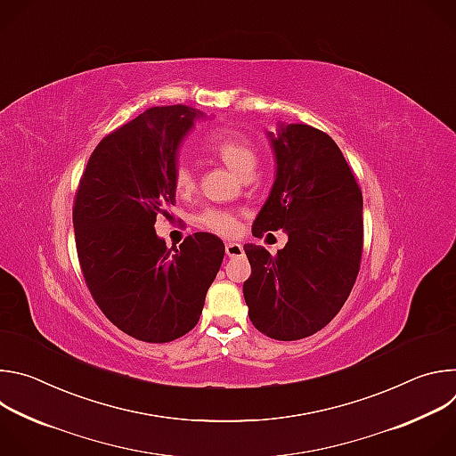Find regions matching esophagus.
Returning <instances> with one entry per match:
<instances>
[{
  "label": "esophagus",
  "instance_id": "obj_1",
  "mask_svg": "<svg viewBox=\"0 0 456 456\" xmlns=\"http://www.w3.org/2000/svg\"><path fill=\"white\" fill-rule=\"evenodd\" d=\"M225 252L229 257H240V256H243V245L231 241L225 245Z\"/></svg>",
  "mask_w": 456,
  "mask_h": 456
}]
</instances>
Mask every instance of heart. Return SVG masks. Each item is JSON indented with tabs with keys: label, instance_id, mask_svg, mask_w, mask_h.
Instances as JSON below:
<instances>
[{
	"label": "heart",
	"instance_id": "1",
	"mask_svg": "<svg viewBox=\"0 0 456 456\" xmlns=\"http://www.w3.org/2000/svg\"><path fill=\"white\" fill-rule=\"evenodd\" d=\"M204 150L215 159L222 160L227 167L236 171L241 176H248L257 162L256 150L252 142L236 134V132H213L204 139ZM197 178H194L192 169L180 162L173 171V187L180 197H187L192 192ZM199 224L220 236H234L238 232V218L225 209H208L199 216Z\"/></svg>",
	"mask_w": 456,
	"mask_h": 456
}]
</instances>
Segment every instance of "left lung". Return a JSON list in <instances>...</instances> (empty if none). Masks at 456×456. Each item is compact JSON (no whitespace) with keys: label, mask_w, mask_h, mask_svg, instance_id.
Returning a JSON list of instances; mask_svg holds the SVG:
<instances>
[{"label":"left lung","mask_w":456,"mask_h":456,"mask_svg":"<svg viewBox=\"0 0 456 456\" xmlns=\"http://www.w3.org/2000/svg\"><path fill=\"white\" fill-rule=\"evenodd\" d=\"M276 180L252 234L283 229L287 245L271 256L243 245L250 278L243 297L254 327L278 341L321 330L348 299L362 254V192L338 144L306 124L267 132Z\"/></svg>","instance_id":"obj_1"}]
</instances>
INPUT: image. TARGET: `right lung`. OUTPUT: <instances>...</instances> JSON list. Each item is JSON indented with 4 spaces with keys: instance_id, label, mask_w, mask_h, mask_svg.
<instances>
[{
    "instance_id": "obj_1",
    "label": "right lung",
    "mask_w": 456,
    "mask_h": 456,
    "mask_svg": "<svg viewBox=\"0 0 456 456\" xmlns=\"http://www.w3.org/2000/svg\"><path fill=\"white\" fill-rule=\"evenodd\" d=\"M200 110L155 106L117 127L94 150L74 202L85 281L102 314L124 334L169 343L197 327L224 241L194 232L166 247L157 216L175 206L176 151Z\"/></svg>"
}]
</instances>
